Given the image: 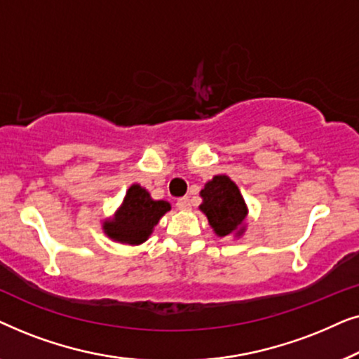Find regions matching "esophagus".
I'll return each mask as SVG.
<instances>
[{
    "mask_svg": "<svg viewBox=\"0 0 359 359\" xmlns=\"http://www.w3.org/2000/svg\"><path fill=\"white\" fill-rule=\"evenodd\" d=\"M176 208L180 210H189L191 209V199L189 198H181L176 201Z\"/></svg>",
    "mask_w": 359,
    "mask_h": 359,
    "instance_id": "1",
    "label": "esophagus"
}]
</instances>
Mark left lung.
Wrapping results in <instances>:
<instances>
[{
	"label": "left lung",
	"mask_w": 359,
	"mask_h": 359,
	"mask_svg": "<svg viewBox=\"0 0 359 359\" xmlns=\"http://www.w3.org/2000/svg\"><path fill=\"white\" fill-rule=\"evenodd\" d=\"M201 196L204 199L201 210L208 215L210 227L220 237L230 235L242 225L247 208L238 188L229 176H214L201 191Z\"/></svg>",
	"instance_id": "1"
}]
</instances>
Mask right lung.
<instances>
[{"mask_svg": "<svg viewBox=\"0 0 359 359\" xmlns=\"http://www.w3.org/2000/svg\"><path fill=\"white\" fill-rule=\"evenodd\" d=\"M168 210L170 204L166 201H154L142 186L134 184L127 191L116 217L104 224V232L121 243H142Z\"/></svg>", "mask_w": 359, "mask_h": 359, "instance_id": "obj_1", "label": "right lung"}]
</instances>
